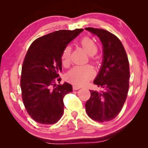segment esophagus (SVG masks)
Here are the masks:
<instances>
[{"label": "esophagus", "instance_id": "esophagus-1", "mask_svg": "<svg viewBox=\"0 0 148 148\" xmlns=\"http://www.w3.org/2000/svg\"><path fill=\"white\" fill-rule=\"evenodd\" d=\"M82 87L80 86H78V85H74L73 86V89L74 90H79L80 88H81Z\"/></svg>", "mask_w": 148, "mask_h": 148}]
</instances>
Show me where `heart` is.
I'll return each mask as SVG.
<instances>
[{
	"label": "heart",
	"instance_id": "b5f03b06",
	"mask_svg": "<svg viewBox=\"0 0 148 148\" xmlns=\"http://www.w3.org/2000/svg\"><path fill=\"white\" fill-rule=\"evenodd\" d=\"M80 45L90 56H93L97 52L98 48L96 43L89 37H84L80 40ZM71 56V48L67 46L63 49L61 55L62 62L64 64L69 62ZM95 76V71L90 65H76L69 71L67 78L74 84L84 85L88 83Z\"/></svg>",
	"mask_w": 148,
	"mask_h": 148
}]
</instances>
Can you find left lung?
Returning <instances> with one entry per match:
<instances>
[{
	"label": "left lung",
	"mask_w": 148,
	"mask_h": 148,
	"mask_svg": "<svg viewBox=\"0 0 148 148\" xmlns=\"http://www.w3.org/2000/svg\"><path fill=\"white\" fill-rule=\"evenodd\" d=\"M95 34L103 45V62L94 84L100 92L90 90L86 103L88 116L99 123L110 121L119 114L127 99L130 87L128 57L121 41L110 32L100 28H86Z\"/></svg>",
	"instance_id": "8db88e82"
}]
</instances>
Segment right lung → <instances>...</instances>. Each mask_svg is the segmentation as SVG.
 I'll return each mask as SVG.
<instances>
[{
	"label": "right lung",
	"instance_id": "right-lung-1",
	"mask_svg": "<svg viewBox=\"0 0 148 148\" xmlns=\"http://www.w3.org/2000/svg\"><path fill=\"white\" fill-rule=\"evenodd\" d=\"M84 29L60 30L35 40L23 62L21 96L29 115L42 125L56 123L64 112V97L72 91L68 83L60 84L61 55L64 48Z\"/></svg>",
	"mask_w": 148,
	"mask_h": 148
}]
</instances>
